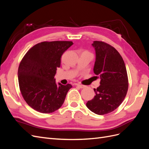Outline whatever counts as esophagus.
Masks as SVG:
<instances>
[{
    "mask_svg": "<svg viewBox=\"0 0 149 149\" xmlns=\"http://www.w3.org/2000/svg\"><path fill=\"white\" fill-rule=\"evenodd\" d=\"M76 86H77L78 87H79V88H84L86 87V86L84 85H83V84H75Z\"/></svg>",
    "mask_w": 149,
    "mask_h": 149,
    "instance_id": "1",
    "label": "esophagus"
}]
</instances>
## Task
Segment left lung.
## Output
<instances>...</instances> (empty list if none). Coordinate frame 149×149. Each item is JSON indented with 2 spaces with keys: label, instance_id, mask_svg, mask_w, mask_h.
Masks as SVG:
<instances>
[{
  "label": "left lung",
  "instance_id": "1",
  "mask_svg": "<svg viewBox=\"0 0 149 149\" xmlns=\"http://www.w3.org/2000/svg\"><path fill=\"white\" fill-rule=\"evenodd\" d=\"M96 50L94 73L100 78V86L94 89L95 96L88 101V109L98 115H104L116 109L127 94L129 81L124 61L119 53L110 45L94 41Z\"/></svg>",
  "mask_w": 149,
  "mask_h": 149
}]
</instances>
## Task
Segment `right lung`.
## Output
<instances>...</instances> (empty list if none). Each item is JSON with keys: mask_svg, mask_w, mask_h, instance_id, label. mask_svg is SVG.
<instances>
[{"mask_svg": "<svg viewBox=\"0 0 149 149\" xmlns=\"http://www.w3.org/2000/svg\"><path fill=\"white\" fill-rule=\"evenodd\" d=\"M73 43L69 41L43 42L26 53L18 69L22 96L27 104L41 113L48 114L61 107L70 84L57 85L54 78L63 53Z\"/></svg>", "mask_w": 149, "mask_h": 149, "instance_id": "right-lung-1", "label": "right lung"}]
</instances>
